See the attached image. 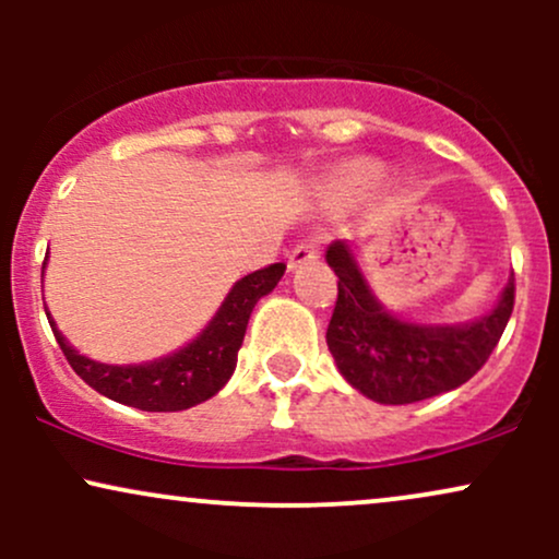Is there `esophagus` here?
<instances>
[{"label":"esophagus","mask_w":559,"mask_h":559,"mask_svg":"<svg viewBox=\"0 0 559 559\" xmlns=\"http://www.w3.org/2000/svg\"><path fill=\"white\" fill-rule=\"evenodd\" d=\"M318 254H320V243L318 241H312V239H307V241H301V243H297V247L292 249V254H288V267H299V265H307V262H312V260H318Z\"/></svg>","instance_id":"34e87169"}]
</instances>
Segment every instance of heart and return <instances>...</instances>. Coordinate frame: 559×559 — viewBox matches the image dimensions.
<instances>
[{
	"label": "heart",
	"mask_w": 559,
	"mask_h": 559,
	"mask_svg": "<svg viewBox=\"0 0 559 559\" xmlns=\"http://www.w3.org/2000/svg\"><path fill=\"white\" fill-rule=\"evenodd\" d=\"M378 178V168L370 163H357L349 168V181L352 183H373Z\"/></svg>",
	"instance_id": "obj_1"
}]
</instances>
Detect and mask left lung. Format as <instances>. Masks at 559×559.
Instances as JSON below:
<instances>
[{
    "mask_svg": "<svg viewBox=\"0 0 559 559\" xmlns=\"http://www.w3.org/2000/svg\"><path fill=\"white\" fill-rule=\"evenodd\" d=\"M325 260L338 275L325 342L346 381L381 404H413L471 381L491 357L515 307L512 275L499 305L476 323H404L378 305L344 241H333Z\"/></svg>",
    "mask_w": 559,
    "mask_h": 559,
    "instance_id": "1",
    "label": "left lung"
}]
</instances>
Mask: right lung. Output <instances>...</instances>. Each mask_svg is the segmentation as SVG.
Listing matches in <instances>:
<instances>
[{
  "mask_svg": "<svg viewBox=\"0 0 559 559\" xmlns=\"http://www.w3.org/2000/svg\"><path fill=\"white\" fill-rule=\"evenodd\" d=\"M284 271V262H273L243 275L239 284L230 288L213 323L199 333L194 342L176 355L150 365H105L88 360L62 338L49 312L47 318L70 368L94 391L128 407L146 409V413H176V409H189L210 400L226 386L236 368V355L247 333L249 316L258 299L273 292Z\"/></svg>",
  "mask_w": 559,
  "mask_h": 559,
  "instance_id": "add662e5",
  "label": "right lung"
}]
</instances>
